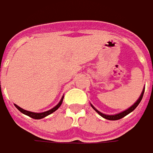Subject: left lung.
Segmentation results:
<instances>
[{"label": "left lung", "instance_id": "left-lung-1", "mask_svg": "<svg viewBox=\"0 0 153 153\" xmlns=\"http://www.w3.org/2000/svg\"><path fill=\"white\" fill-rule=\"evenodd\" d=\"M144 91H145V88L143 89V91H142V92H141V94H140V96L139 99L136 101V102H134L130 108H129L128 109H126V110H124V111H123V112H121V113H118V114H114V115H108V114H104V113H101V112H99L97 108H95L94 107H93L92 104H91V107H92V108L97 112V113L99 114V115H101L102 118H104V119H108V120H118V119H122V118H124V116H126V115H128L129 113H130L132 111H134V109L136 108V107L139 105V103L140 102V101H141V99H142V97H143V94H144Z\"/></svg>", "mask_w": 153, "mask_h": 153}]
</instances>
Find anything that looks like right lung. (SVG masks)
Masks as SVG:
<instances>
[{
  "label": "right lung",
  "mask_w": 153,
  "mask_h": 153,
  "mask_svg": "<svg viewBox=\"0 0 153 153\" xmlns=\"http://www.w3.org/2000/svg\"><path fill=\"white\" fill-rule=\"evenodd\" d=\"M62 100H63V97H62L61 99V101L59 102V103L54 107L53 108H51V110H48V111H46V112H44V113H33V112H29V111H27V110H24L23 108H21L20 107H19L18 105H15V107L19 109V111L21 112V113H23L25 115H27V116H29L30 118H32V119H43V118H45L46 116H48L49 114L51 113H52L53 112H55L56 110H57L59 107H60L61 105H62Z\"/></svg>",
  "instance_id": "1"
}]
</instances>
